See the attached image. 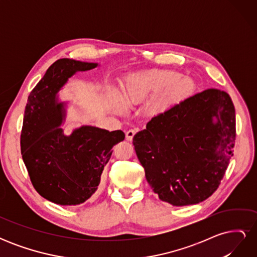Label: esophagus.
Listing matches in <instances>:
<instances>
[{
    "label": "esophagus",
    "mask_w": 257,
    "mask_h": 257,
    "mask_svg": "<svg viewBox=\"0 0 257 257\" xmlns=\"http://www.w3.org/2000/svg\"><path fill=\"white\" fill-rule=\"evenodd\" d=\"M137 131H138V130H136V128H131V130H128V131L126 132L125 136H126L127 141H132V139H133V137H134L135 134L137 133Z\"/></svg>",
    "instance_id": "34e87169"
}]
</instances>
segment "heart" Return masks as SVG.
<instances>
[{"label":"heart","instance_id":"heart-1","mask_svg":"<svg viewBox=\"0 0 257 257\" xmlns=\"http://www.w3.org/2000/svg\"><path fill=\"white\" fill-rule=\"evenodd\" d=\"M195 82L172 69H151L128 75L122 82V102L130 106L155 94L149 103L153 113H164L182 99L190 96Z\"/></svg>","mask_w":257,"mask_h":257}]
</instances>
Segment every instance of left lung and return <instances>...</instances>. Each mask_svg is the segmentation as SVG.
<instances>
[{
  "mask_svg": "<svg viewBox=\"0 0 257 257\" xmlns=\"http://www.w3.org/2000/svg\"><path fill=\"white\" fill-rule=\"evenodd\" d=\"M235 139L230 96L208 89L153 116L134 136L133 145L159 198L173 206H188L204 201L219 188Z\"/></svg>",
  "mask_w": 257,
  "mask_h": 257,
  "instance_id": "8db88e82",
  "label": "left lung"
}]
</instances>
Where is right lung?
<instances>
[{"instance_id":"1","label":"right lung","mask_w":257,"mask_h":257,"mask_svg":"<svg viewBox=\"0 0 257 257\" xmlns=\"http://www.w3.org/2000/svg\"><path fill=\"white\" fill-rule=\"evenodd\" d=\"M96 63L59 59L31 91L23 118L20 146L22 160L34 189L61 206H76L94 195L112 147L122 142V131L81 126L69 136L60 127L64 104L57 93L76 72Z\"/></svg>"}]
</instances>
